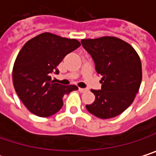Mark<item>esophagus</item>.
<instances>
[{"label": "esophagus", "mask_w": 156, "mask_h": 156, "mask_svg": "<svg viewBox=\"0 0 156 156\" xmlns=\"http://www.w3.org/2000/svg\"><path fill=\"white\" fill-rule=\"evenodd\" d=\"M78 90H79V92L80 93H85L87 91V88H79Z\"/></svg>", "instance_id": "1"}]
</instances>
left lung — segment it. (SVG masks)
Masks as SVG:
<instances>
[{"mask_svg": "<svg viewBox=\"0 0 156 156\" xmlns=\"http://www.w3.org/2000/svg\"><path fill=\"white\" fill-rule=\"evenodd\" d=\"M81 44L92 57L96 72L103 78L101 90L87 110L100 119H111L122 113L133 103L142 80L141 61L134 48L114 36L83 39Z\"/></svg>", "mask_w": 156, "mask_h": 156, "instance_id": "left-lung-1", "label": "left lung"}]
</instances>
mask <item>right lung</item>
<instances>
[{"label": "right lung", "instance_id": "add662e5", "mask_svg": "<svg viewBox=\"0 0 156 156\" xmlns=\"http://www.w3.org/2000/svg\"><path fill=\"white\" fill-rule=\"evenodd\" d=\"M80 46L76 39L43 33L27 41L15 61L12 79L24 105L40 117H49L61 110L62 97L78 90L75 85L63 86L51 80L63 58Z\"/></svg>", "mask_w": 156, "mask_h": 156}]
</instances>
